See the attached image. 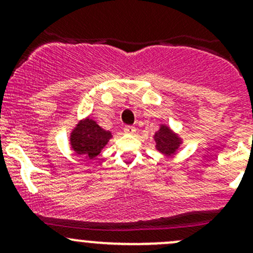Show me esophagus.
<instances>
[{
  "label": "esophagus",
  "instance_id": "34e87169",
  "mask_svg": "<svg viewBox=\"0 0 253 253\" xmlns=\"http://www.w3.org/2000/svg\"><path fill=\"white\" fill-rule=\"evenodd\" d=\"M124 131H125V133H127V134H134V133H136V127L126 126L124 128Z\"/></svg>",
  "mask_w": 253,
  "mask_h": 253
}]
</instances>
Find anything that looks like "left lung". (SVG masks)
<instances>
[{"label":"left lung","instance_id":"left-lung-1","mask_svg":"<svg viewBox=\"0 0 253 253\" xmlns=\"http://www.w3.org/2000/svg\"><path fill=\"white\" fill-rule=\"evenodd\" d=\"M154 142L155 149L159 153H162L164 157H170L174 155L176 152L183 144V138L180 137V134L172 131L168 125L162 124L159 126V129L154 133Z\"/></svg>","mask_w":253,"mask_h":253}]
</instances>
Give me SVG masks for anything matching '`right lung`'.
I'll return each instance as SVG.
<instances>
[{
  "label": "right lung",
  "mask_w": 253,
  "mask_h": 253,
  "mask_svg": "<svg viewBox=\"0 0 253 253\" xmlns=\"http://www.w3.org/2000/svg\"><path fill=\"white\" fill-rule=\"evenodd\" d=\"M112 138L110 131L99 126L90 117L79 120L70 133V145L77 155L85 159H94L100 154L109 141Z\"/></svg>",
  "instance_id": "right-lung-1"
}]
</instances>
